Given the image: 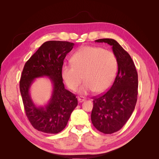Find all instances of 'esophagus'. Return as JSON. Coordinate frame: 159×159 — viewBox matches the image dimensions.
<instances>
[{
  "label": "esophagus",
  "instance_id": "obj_1",
  "mask_svg": "<svg viewBox=\"0 0 159 159\" xmlns=\"http://www.w3.org/2000/svg\"><path fill=\"white\" fill-rule=\"evenodd\" d=\"M78 102H79L80 103H81V102H84V101L85 100V98H84V97H78Z\"/></svg>",
  "mask_w": 159,
  "mask_h": 159
}]
</instances>
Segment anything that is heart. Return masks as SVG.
Segmentation results:
<instances>
[{
  "mask_svg": "<svg viewBox=\"0 0 159 159\" xmlns=\"http://www.w3.org/2000/svg\"><path fill=\"white\" fill-rule=\"evenodd\" d=\"M71 63L62 66L61 77L68 88L75 91L84 76L85 81L79 89L81 94L104 92L112 84L117 71L114 53L99 47L81 48L72 57Z\"/></svg>",
  "mask_w": 159,
  "mask_h": 159,
  "instance_id": "obj_1",
  "label": "heart"
}]
</instances>
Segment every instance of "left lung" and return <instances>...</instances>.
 <instances>
[{
    "instance_id": "left-lung-1",
    "label": "left lung",
    "mask_w": 159,
    "mask_h": 159,
    "mask_svg": "<svg viewBox=\"0 0 159 159\" xmlns=\"http://www.w3.org/2000/svg\"><path fill=\"white\" fill-rule=\"evenodd\" d=\"M112 46L116 56L118 71L114 82L107 92L93 98L91 119L93 126L105 134L118 131L131 116L138 95V74L132 58L113 39L95 40Z\"/></svg>"
}]
</instances>
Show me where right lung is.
I'll return each instance as SVG.
<instances>
[{
  "label": "right lung",
  "mask_w": 159,
  "mask_h": 159,
  "mask_svg": "<svg viewBox=\"0 0 159 159\" xmlns=\"http://www.w3.org/2000/svg\"><path fill=\"white\" fill-rule=\"evenodd\" d=\"M74 43L66 41L44 42L24 66L20 80V91L26 116L33 127L46 133L56 134L63 130L70 115L78 105L76 95L64 88L61 68L67 54ZM48 76L53 84L49 103L45 107H36L29 90L33 80Z\"/></svg>",
  "instance_id": "obj_1"
}]
</instances>
